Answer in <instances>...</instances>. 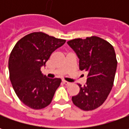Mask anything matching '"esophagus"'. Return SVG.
Returning <instances> with one entry per match:
<instances>
[{"label": "esophagus", "mask_w": 129, "mask_h": 129, "mask_svg": "<svg viewBox=\"0 0 129 129\" xmlns=\"http://www.w3.org/2000/svg\"><path fill=\"white\" fill-rule=\"evenodd\" d=\"M62 82H63V84H64V85H69L70 83L69 82H67V81H65V80H62Z\"/></svg>", "instance_id": "1"}]
</instances>
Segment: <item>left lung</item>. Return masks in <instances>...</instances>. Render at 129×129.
I'll return each mask as SVG.
<instances>
[{"label": "left lung", "mask_w": 129, "mask_h": 129, "mask_svg": "<svg viewBox=\"0 0 129 129\" xmlns=\"http://www.w3.org/2000/svg\"><path fill=\"white\" fill-rule=\"evenodd\" d=\"M67 44L79 58L80 70L87 72V82L79 85L80 92L72 96L73 103L83 111L94 110L105 102L111 90L116 72L114 48L98 37L75 39Z\"/></svg>", "instance_id": "8db88e82"}]
</instances>
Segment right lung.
<instances>
[{"instance_id":"add662e5","label":"right lung","mask_w":129,"mask_h":129,"mask_svg":"<svg viewBox=\"0 0 129 129\" xmlns=\"http://www.w3.org/2000/svg\"><path fill=\"white\" fill-rule=\"evenodd\" d=\"M64 39L34 32L23 37L13 47L8 60L10 80L20 101L33 109H42L52 102L61 79L43 75L41 67Z\"/></svg>"}]
</instances>
